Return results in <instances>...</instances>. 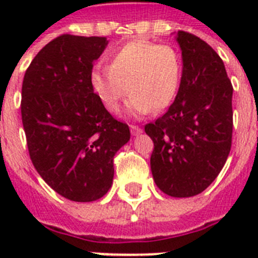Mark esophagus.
I'll use <instances>...</instances> for the list:
<instances>
[{"instance_id": "obj_1", "label": "esophagus", "mask_w": 258, "mask_h": 258, "mask_svg": "<svg viewBox=\"0 0 258 258\" xmlns=\"http://www.w3.org/2000/svg\"><path fill=\"white\" fill-rule=\"evenodd\" d=\"M130 128H131V134H133V135H138V134L142 133V128L139 127V125L131 124L130 125Z\"/></svg>"}]
</instances>
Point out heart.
<instances>
[{"instance_id":"obj_1","label":"heart","mask_w":258,"mask_h":258,"mask_svg":"<svg viewBox=\"0 0 258 258\" xmlns=\"http://www.w3.org/2000/svg\"><path fill=\"white\" fill-rule=\"evenodd\" d=\"M182 80V57L169 44L134 40L111 56V66H96L91 86L108 112L116 113L127 92L128 111L145 115L167 108L175 100Z\"/></svg>"}]
</instances>
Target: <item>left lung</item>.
Wrapping results in <instances>:
<instances>
[{
    "label": "left lung",
    "mask_w": 258,
    "mask_h": 258,
    "mask_svg": "<svg viewBox=\"0 0 258 258\" xmlns=\"http://www.w3.org/2000/svg\"><path fill=\"white\" fill-rule=\"evenodd\" d=\"M182 80L167 112L145 125L154 142V180L175 198L200 194L224 167L232 147L233 86L208 42L179 30Z\"/></svg>",
    "instance_id": "left-lung-1"
}]
</instances>
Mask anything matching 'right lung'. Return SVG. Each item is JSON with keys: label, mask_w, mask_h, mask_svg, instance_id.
Here are the masks:
<instances>
[{"label": "right lung", "mask_w": 258, "mask_h": 258, "mask_svg": "<svg viewBox=\"0 0 258 258\" xmlns=\"http://www.w3.org/2000/svg\"><path fill=\"white\" fill-rule=\"evenodd\" d=\"M105 37L61 34L28 67L21 117L30 161L41 178L67 200L92 202L108 191L113 157L130 141L91 86L93 64Z\"/></svg>", "instance_id": "add662e5"}]
</instances>
